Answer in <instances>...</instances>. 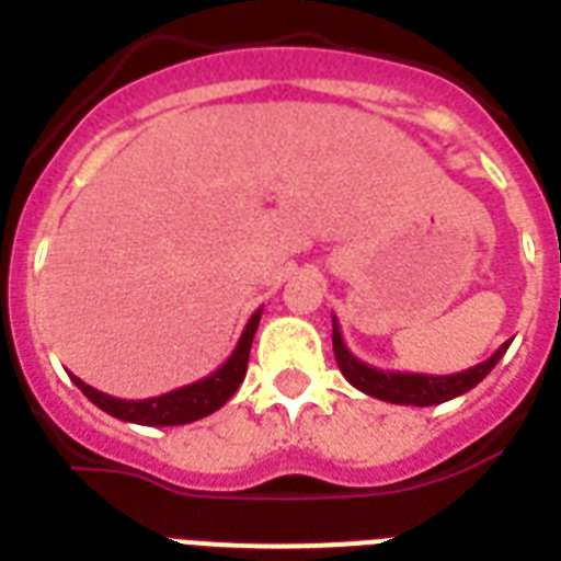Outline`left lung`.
I'll return each mask as SVG.
<instances>
[{"label":"left lung","mask_w":561,"mask_h":561,"mask_svg":"<svg viewBox=\"0 0 561 561\" xmlns=\"http://www.w3.org/2000/svg\"><path fill=\"white\" fill-rule=\"evenodd\" d=\"M332 346L334 358H337V367L346 375V381L352 387H358L360 392H367L373 399L390 401V404H416V408H431V404H443L448 399H457L462 392H469L471 387H478L483 378H486L495 364L504 358V352L510 350V341L501 346V350L486 358L483 364L471 369H462V373L454 375H422V373H383V369H375L369 364H364L360 358H355L350 352V346L343 343L341 325L332 317Z\"/></svg>","instance_id":"obj_1"}]
</instances>
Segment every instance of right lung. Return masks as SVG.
Returning <instances> with one entry per match:
<instances>
[{
  "label": "right lung",
  "mask_w": 561,
  "mask_h": 561,
  "mask_svg": "<svg viewBox=\"0 0 561 561\" xmlns=\"http://www.w3.org/2000/svg\"><path fill=\"white\" fill-rule=\"evenodd\" d=\"M259 320H262V308L250 317V323L244 325V332L238 337L236 350L224 364L211 375L201 378V381L186 383V387H178V390L162 392V396H153V399H116V396H107V392L95 390L90 383H83L81 378L72 381L78 383V390L87 396V399L101 408L110 416L122 419V422H134V425H151V427H165V425H188V422H197V419L209 416L218 408H224L232 392L241 387L247 375V360H250V346H253L255 329H259Z\"/></svg>",
  "instance_id": "1"
}]
</instances>
